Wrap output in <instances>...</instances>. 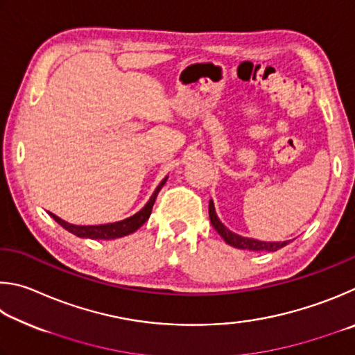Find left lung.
Wrapping results in <instances>:
<instances>
[{
  "label": "left lung",
  "mask_w": 355,
  "mask_h": 355,
  "mask_svg": "<svg viewBox=\"0 0 355 355\" xmlns=\"http://www.w3.org/2000/svg\"><path fill=\"white\" fill-rule=\"evenodd\" d=\"M209 216H210V223H212V226L215 227V231L221 235L223 240H225L227 245H231L234 248H239V250L275 252V251L281 250V248L287 246L290 243V240H287V241H262V240L243 237V235H239V234L232 232L231 229H227L220 221L218 215H216V212H215V206H214L212 200L209 201Z\"/></svg>",
  "instance_id": "1"
}]
</instances>
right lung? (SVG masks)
Listing matches in <instances>:
<instances>
[{
  "instance_id": "right-lung-1",
  "label": "right lung",
  "mask_w": 355,
  "mask_h": 355,
  "mask_svg": "<svg viewBox=\"0 0 355 355\" xmlns=\"http://www.w3.org/2000/svg\"><path fill=\"white\" fill-rule=\"evenodd\" d=\"M166 178L162 179V182L157 185V189L154 190L153 196L149 198V201L145 204V207L141 210H139L135 215L129 216L126 220H121V221H115V223H107V225H95V226H78V225H71V223H68L65 220L59 218L58 215H54L49 212V215L53 216V218L59 223V225L67 229L68 232H71L73 235H76V237L80 239H92V240H114V239H120L124 237V235H129L135 232L137 229L141 227L145 223L148 221L149 215H151V210L155 202V198H157L160 189L164 187L165 182H166Z\"/></svg>"
}]
</instances>
